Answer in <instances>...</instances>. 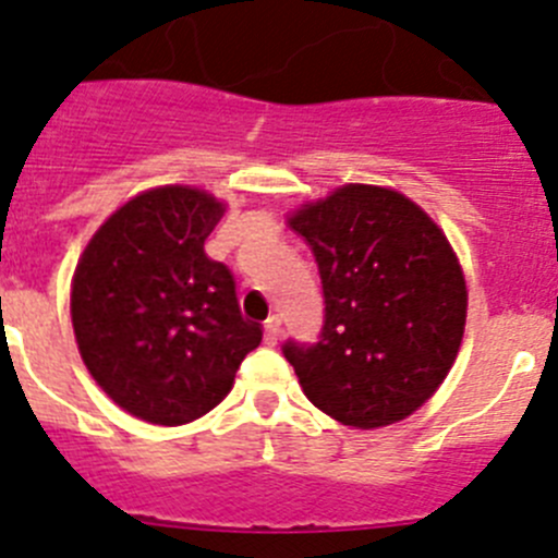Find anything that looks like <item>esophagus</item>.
I'll return each mask as SVG.
<instances>
[{"mask_svg": "<svg viewBox=\"0 0 558 558\" xmlns=\"http://www.w3.org/2000/svg\"><path fill=\"white\" fill-rule=\"evenodd\" d=\"M280 333H283V323H280L278 314H272L267 323H264V339H267V344H278Z\"/></svg>", "mask_w": 558, "mask_h": 558, "instance_id": "obj_1", "label": "esophagus"}]
</instances>
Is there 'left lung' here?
Wrapping results in <instances>:
<instances>
[{"label":"left lung","mask_w":558,"mask_h":558,"mask_svg":"<svg viewBox=\"0 0 558 558\" xmlns=\"http://www.w3.org/2000/svg\"><path fill=\"white\" fill-rule=\"evenodd\" d=\"M325 294L319 341H286L305 398L353 428L414 414L448 378L466 283L439 225L400 192L350 183L289 217Z\"/></svg>","instance_id":"left-lung-1"}]
</instances>
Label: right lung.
<instances>
[{
	"label": "right lung",
	"instance_id": "add662e5",
	"mask_svg": "<svg viewBox=\"0 0 558 558\" xmlns=\"http://www.w3.org/2000/svg\"><path fill=\"white\" fill-rule=\"evenodd\" d=\"M225 205L192 185H160L105 219L72 278L83 364L110 400L153 425L208 414L260 344L230 269L205 255Z\"/></svg>",
	"mask_w": 558,
	"mask_h": 558
}]
</instances>
